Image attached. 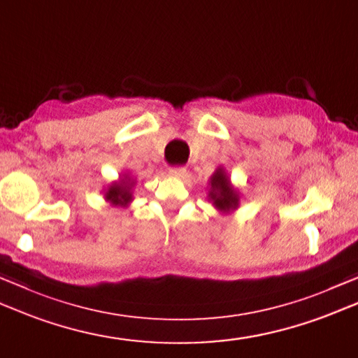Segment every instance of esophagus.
Listing matches in <instances>:
<instances>
[{"mask_svg":"<svg viewBox=\"0 0 358 358\" xmlns=\"http://www.w3.org/2000/svg\"><path fill=\"white\" fill-rule=\"evenodd\" d=\"M186 167H183V166H175V167H171V171H169V173L172 175V177H185L186 175Z\"/></svg>","mask_w":358,"mask_h":358,"instance_id":"1","label":"esophagus"}]
</instances>
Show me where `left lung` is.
Here are the masks:
<instances>
[{
  "label": "left lung",
  "mask_w": 358,
  "mask_h": 358,
  "mask_svg": "<svg viewBox=\"0 0 358 358\" xmlns=\"http://www.w3.org/2000/svg\"><path fill=\"white\" fill-rule=\"evenodd\" d=\"M209 200L213 205L223 213L233 211L239 205V194H237L229 185V178L222 169L215 171L211 178V191H209Z\"/></svg>",
  "instance_id": "left-lung-1"
}]
</instances>
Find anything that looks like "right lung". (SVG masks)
Masks as SVG:
<instances>
[{
  "label": "right lung",
  "instance_id": "right-lung-1",
  "mask_svg": "<svg viewBox=\"0 0 358 358\" xmlns=\"http://www.w3.org/2000/svg\"><path fill=\"white\" fill-rule=\"evenodd\" d=\"M131 185L129 178L122 180L121 183L111 185L110 189L105 194V197L115 206H125L131 201Z\"/></svg>",
  "mask_w": 358,
  "mask_h": 358
}]
</instances>
